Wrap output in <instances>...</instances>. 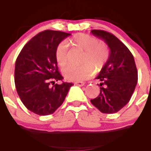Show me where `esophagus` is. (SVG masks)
<instances>
[{"instance_id": "1", "label": "esophagus", "mask_w": 151, "mask_h": 151, "mask_svg": "<svg viewBox=\"0 0 151 151\" xmlns=\"http://www.w3.org/2000/svg\"><path fill=\"white\" fill-rule=\"evenodd\" d=\"M75 84L76 85H77V86H84V82H82V81H78V82H76L75 83Z\"/></svg>"}]
</instances>
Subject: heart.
Masks as SVG:
<instances>
[{
	"label": "heart",
	"mask_w": 151,
	"mask_h": 151,
	"mask_svg": "<svg viewBox=\"0 0 151 151\" xmlns=\"http://www.w3.org/2000/svg\"><path fill=\"white\" fill-rule=\"evenodd\" d=\"M70 45L83 51L80 66H69L63 71V75L69 81H81L91 76L94 69L101 70L107 61L109 50L104 43L98 38L86 34H77L69 41ZM56 60L60 67L64 68L68 64V43L62 42L57 47L55 52Z\"/></svg>",
	"instance_id": "b5f03b06"
}]
</instances>
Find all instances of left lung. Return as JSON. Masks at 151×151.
Wrapping results in <instances>:
<instances>
[{"mask_svg":"<svg viewBox=\"0 0 151 151\" xmlns=\"http://www.w3.org/2000/svg\"><path fill=\"white\" fill-rule=\"evenodd\" d=\"M91 33L108 45L110 52L96 77L101 81L100 94L91 101L101 113H115L128 103L135 91L138 81L135 60L128 47L113 35L101 30H92Z\"/></svg>","mask_w":151,"mask_h":151,"instance_id":"8db88e82","label":"left lung"}]
</instances>
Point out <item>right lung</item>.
<instances>
[{"instance_id": "obj_1", "label": "right lung", "mask_w": 151, "mask_h": 151, "mask_svg": "<svg viewBox=\"0 0 151 151\" xmlns=\"http://www.w3.org/2000/svg\"><path fill=\"white\" fill-rule=\"evenodd\" d=\"M71 35L62 31L47 30L29 41L19 52L15 65V84L23 105L40 116L52 114L62 105L71 83L62 80L55 52L60 42Z\"/></svg>"}]
</instances>
